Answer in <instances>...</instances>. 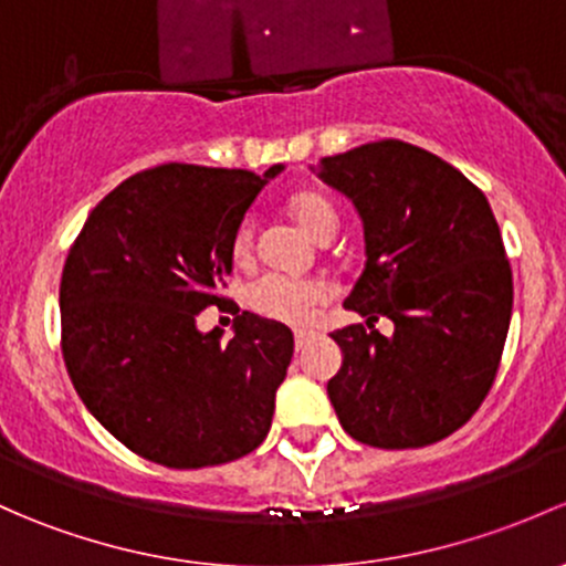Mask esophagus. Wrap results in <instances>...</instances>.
Returning a JSON list of instances; mask_svg holds the SVG:
<instances>
[{
	"label": "esophagus",
	"instance_id": "obj_1",
	"mask_svg": "<svg viewBox=\"0 0 566 566\" xmlns=\"http://www.w3.org/2000/svg\"><path fill=\"white\" fill-rule=\"evenodd\" d=\"M308 333H295V353H303V349H306V344H308Z\"/></svg>",
	"mask_w": 566,
	"mask_h": 566
}]
</instances>
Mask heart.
Instances as JSON below:
<instances>
[{"instance_id": "1", "label": "heart", "mask_w": 566, "mask_h": 566, "mask_svg": "<svg viewBox=\"0 0 566 566\" xmlns=\"http://www.w3.org/2000/svg\"><path fill=\"white\" fill-rule=\"evenodd\" d=\"M290 213L295 217V222L301 224L306 233L314 238H323L328 233H336L338 217L336 208L325 195L319 192H298L290 198ZM254 247V222L252 219H241V224L235 228L233 241H230V252L238 263L249 260ZM252 312L263 314L268 319H279V323L295 325V328H303V325L312 323L317 317L319 306L328 301V290L319 282H303V279H287V276H271L258 279V282L249 287L247 295Z\"/></svg>"}]
</instances>
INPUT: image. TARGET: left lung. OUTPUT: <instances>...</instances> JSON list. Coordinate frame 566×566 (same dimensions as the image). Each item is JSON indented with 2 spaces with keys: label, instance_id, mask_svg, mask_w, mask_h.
Returning <instances> with one entry per match:
<instances>
[{
  "label": "left lung",
  "instance_id": "left-lung-1",
  "mask_svg": "<svg viewBox=\"0 0 566 566\" xmlns=\"http://www.w3.org/2000/svg\"><path fill=\"white\" fill-rule=\"evenodd\" d=\"M317 176L353 200L366 241L344 301L366 325L331 333L338 423L371 448L439 442L478 412L507 342L513 271L491 206L461 170L403 140L319 159ZM379 316L392 337L373 328Z\"/></svg>",
  "mask_w": 566,
  "mask_h": 566
}]
</instances>
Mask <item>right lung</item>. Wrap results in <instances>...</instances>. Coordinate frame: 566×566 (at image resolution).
Wrapping results in <instances>:
<instances>
[{"label": "right lung", "instance_id": "add662e5", "mask_svg": "<svg viewBox=\"0 0 566 566\" xmlns=\"http://www.w3.org/2000/svg\"><path fill=\"white\" fill-rule=\"evenodd\" d=\"M263 176L159 165L88 213L62 271V353L88 412L133 453L170 469L235 461L263 444L293 331L243 312L233 338L198 314L233 271L235 228Z\"/></svg>", "mask_w": 566, "mask_h": 566}]
</instances>
